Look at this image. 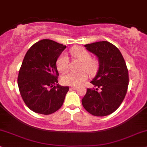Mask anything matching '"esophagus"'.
<instances>
[{"instance_id":"34e87169","label":"esophagus","mask_w":147,"mask_h":147,"mask_svg":"<svg viewBox=\"0 0 147 147\" xmlns=\"http://www.w3.org/2000/svg\"><path fill=\"white\" fill-rule=\"evenodd\" d=\"M78 88V87L77 86H71V89H74V90L77 89Z\"/></svg>"}]
</instances>
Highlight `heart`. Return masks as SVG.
Returning <instances> with one entry per match:
<instances>
[{
	"label": "heart",
	"instance_id": "1",
	"mask_svg": "<svg viewBox=\"0 0 147 147\" xmlns=\"http://www.w3.org/2000/svg\"><path fill=\"white\" fill-rule=\"evenodd\" d=\"M72 56L79 61H82L80 70H86L90 74H93L97 70V61L95 59L90 58V55L86 49L82 47H75L71 50ZM57 67L60 73L65 74L69 69V58L66 54H62L59 56L57 61ZM88 78V74L86 71L74 73L70 72L63 76L61 81L64 84L71 86H78L82 84Z\"/></svg>",
	"mask_w": 147,
	"mask_h": 147
}]
</instances>
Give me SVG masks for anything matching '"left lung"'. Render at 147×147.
Masks as SVG:
<instances>
[{
  "mask_svg": "<svg viewBox=\"0 0 147 147\" xmlns=\"http://www.w3.org/2000/svg\"><path fill=\"white\" fill-rule=\"evenodd\" d=\"M84 47L98 59L99 68L90 82L95 88H87L82 99V106L94 116L109 115L120 106L127 93L129 75L125 61L119 49L108 41Z\"/></svg>",
  "mask_w": 147,
  "mask_h": 147,
  "instance_id": "obj_1",
  "label": "left lung"
}]
</instances>
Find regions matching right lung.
Wrapping results in <instances>:
<instances>
[{"label": "right lung", "mask_w": 147, "mask_h": 147, "mask_svg": "<svg viewBox=\"0 0 147 147\" xmlns=\"http://www.w3.org/2000/svg\"><path fill=\"white\" fill-rule=\"evenodd\" d=\"M66 46L50 39L35 43L26 52L18 84L23 101L36 113L50 115L62 106L69 86L58 83L57 61Z\"/></svg>", "instance_id": "right-lung-1"}]
</instances>
